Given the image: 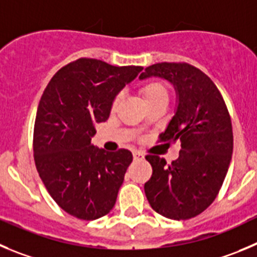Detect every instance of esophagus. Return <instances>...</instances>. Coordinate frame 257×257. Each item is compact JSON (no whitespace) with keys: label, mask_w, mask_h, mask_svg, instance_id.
Listing matches in <instances>:
<instances>
[{"label":"esophagus","mask_w":257,"mask_h":257,"mask_svg":"<svg viewBox=\"0 0 257 257\" xmlns=\"http://www.w3.org/2000/svg\"><path fill=\"white\" fill-rule=\"evenodd\" d=\"M133 158H134V160H142L143 155L140 152V151H134V152H133Z\"/></svg>","instance_id":"esophagus-1"}]
</instances>
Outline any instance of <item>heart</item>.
Wrapping results in <instances>:
<instances>
[{"label": "heart", "mask_w": 257, "mask_h": 257, "mask_svg": "<svg viewBox=\"0 0 257 257\" xmlns=\"http://www.w3.org/2000/svg\"><path fill=\"white\" fill-rule=\"evenodd\" d=\"M140 93L142 96L145 104L151 101H155L158 99H166L167 100V88L160 81H150V82L143 83L140 87ZM121 102V95L115 96V99L112 100V109H116L119 104Z\"/></svg>", "instance_id": "obj_1"}]
</instances>
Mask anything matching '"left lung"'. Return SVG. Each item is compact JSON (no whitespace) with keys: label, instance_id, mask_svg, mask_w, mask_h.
I'll use <instances>...</instances> for the list:
<instances>
[{"label":"left lung","instance_id":"8db88e82","mask_svg":"<svg viewBox=\"0 0 257 257\" xmlns=\"http://www.w3.org/2000/svg\"><path fill=\"white\" fill-rule=\"evenodd\" d=\"M150 77L174 86L176 107L161 141H180L181 150L169 166L165 158L146 157L153 172L145 184V193L158 214L189 219L212 204L224 181L233 151L231 117L217 86L190 64H152L140 80Z\"/></svg>","mask_w":257,"mask_h":257}]
</instances>
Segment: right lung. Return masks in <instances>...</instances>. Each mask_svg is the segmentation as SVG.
Returning <instances> with one entry per match:
<instances>
[{
  "mask_svg": "<svg viewBox=\"0 0 257 257\" xmlns=\"http://www.w3.org/2000/svg\"><path fill=\"white\" fill-rule=\"evenodd\" d=\"M143 67H115L81 58L59 69L43 92L34 126V160L48 193L68 214L97 219L112 209L126 169L128 150L91 145L112 100Z\"/></svg>",
  "mask_w": 257,
  "mask_h": 257,
  "instance_id": "1",
  "label": "right lung"
}]
</instances>
